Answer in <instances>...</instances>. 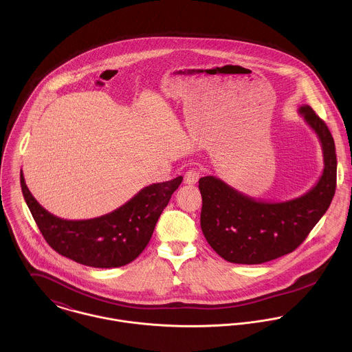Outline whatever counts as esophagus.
<instances>
[{"label": "esophagus", "instance_id": "obj_1", "mask_svg": "<svg viewBox=\"0 0 352 352\" xmlns=\"http://www.w3.org/2000/svg\"><path fill=\"white\" fill-rule=\"evenodd\" d=\"M199 176H201V173L197 168H190L184 175V182L187 184H197L199 180Z\"/></svg>", "mask_w": 352, "mask_h": 352}]
</instances>
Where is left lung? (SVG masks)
I'll use <instances>...</instances> for the list:
<instances>
[{"label": "left lung", "mask_w": 352, "mask_h": 352, "mask_svg": "<svg viewBox=\"0 0 352 352\" xmlns=\"http://www.w3.org/2000/svg\"><path fill=\"white\" fill-rule=\"evenodd\" d=\"M300 115L317 134L324 170L316 186L286 201H256L218 177L199 180L201 228L222 258L237 264H261L298 248L328 210L336 190V151L328 126L309 105Z\"/></svg>", "instance_id": "obj_1"}]
</instances>
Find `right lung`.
Here are the masks:
<instances>
[{
	"label": "right lung",
	"instance_id": "1",
	"mask_svg": "<svg viewBox=\"0 0 352 352\" xmlns=\"http://www.w3.org/2000/svg\"><path fill=\"white\" fill-rule=\"evenodd\" d=\"M183 177L142 188L109 214L69 221L52 215L30 192L23 170L21 191L47 244L59 254L95 268H115L131 263L146 248L155 223Z\"/></svg>",
	"mask_w": 352,
	"mask_h": 352
}]
</instances>
